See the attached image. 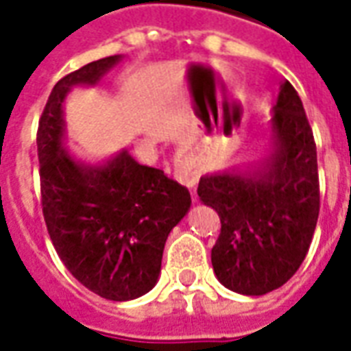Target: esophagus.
Instances as JSON below:
<instances>
[{"label":"esophagus","instance_id":"1","mask_svg":"<svg viewBox=\"0 0 351 351\" xmlns=\"http://www.w3.org/2000/svg\"><path fill=\"white\" fill-rule=\"evenodd\" d=\"M175 176L178 182H182L191 193H195V186L199 182V173L190 154L178 150L175 156Z\"/></svg>","mask_w":351,"mask_h":351}]
</instances>
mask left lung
<instances>
[{
    "instance_id": "8db88e82",
    "label": "left lung",
    "mask_w": 351,
    "mask_h": 351,
    "mask_svg": "<svg viewBox=\"0 0 351 351\" xmlns=\"http://www.w3.org/2000/svg\"><path fill=\"white\" fill-rule=\"evenodd\" d=\"M274 152L252 175L218 173L197 193L221 221L213 267L221 284L243 295L284 286L306 258L319 214L317 154L299 93L280 86L272 116Z\"/></svg>"
}]
</instances>
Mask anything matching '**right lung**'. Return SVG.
Masks as SVG:
<instances>
[{
  "instance_id": "1",
  "label": "right lung",
  "mask_w": 351,
  "mask_h": 351,
  "mask_svg": "<svg viewBox=\"0 0 351 351\" xmlns=\"http://www.w3.org/2000/svg\"><path fill=\"white\" fill-rule=\"evenodd\" d=\"M120 58H103L58 80L37 130L50 241L67 271L108 301H131L156 286L165 241L191 205L188 188L161 169L137 163L125 150L105 165L88 167L62 145L67 92L95 84Z\"/></svg>"
}]
</instances>
